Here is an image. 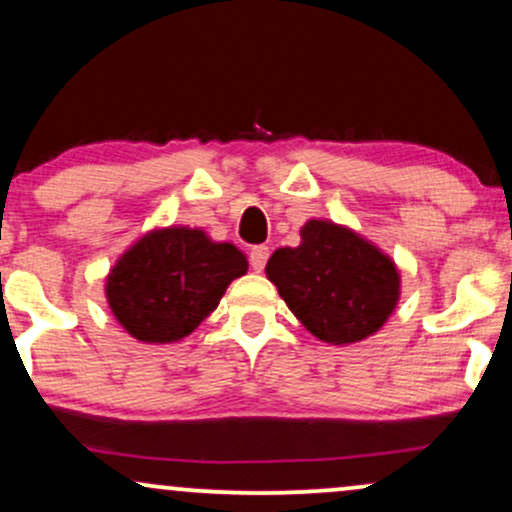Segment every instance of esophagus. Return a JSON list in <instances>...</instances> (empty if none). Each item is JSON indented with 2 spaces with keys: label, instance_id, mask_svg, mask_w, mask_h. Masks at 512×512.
<instances>
[{
  "label": "esophagus",
  "instance_id": "obj_1",
  "mask_svg": "<svg viewBox=\"0 0 512 512\" xmlns=\"http://www.w3.org/2000/svg\"><path fill=\"white\" fill-rule=\"evenodd\" d=\"M269 260V248L267 245H255V248L250 250V267L255 269V272H262L264 264Z\"/></svg>",
  "mask_w": 512,
  "mask_h": 512
}]
</instances>
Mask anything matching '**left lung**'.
<instances>
[{
	"label": "left lung",
	"instance_id": "obj_1",
	"mask_svg": "<svg viewBox=\"0 0 512 512\" xmlns=\"http://www.w3.org/2000/svg\"><path fill=\"white\" fill-rule=\"evenodd\" d=\"M301 238L298 248H279L267 262V279L291 313L330 344L378 332L399 298L395 262L332 221H308Z\"/></svg>",
	"mask_w": 512,
	"mask_h": 512
}]
</instances>
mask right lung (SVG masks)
<instances>
[{
    "label": "right lung",
    "instance_id": "obj_1",
    "mask_svg": "<svg viewBox=\"0 0 512 512\" xmlns=\"http://www.w3.org/2000/svg\"><path fill=\"white\" fill-rule=\"evenodd\" d=\"M248 272L236 245L211 243L197 228H163L132 245L110 269L105 296L134 339L170 344L187 337Z\"/></svg>",
    "mask_w": 512,
    "mask_h": 512
}]
</instances>
